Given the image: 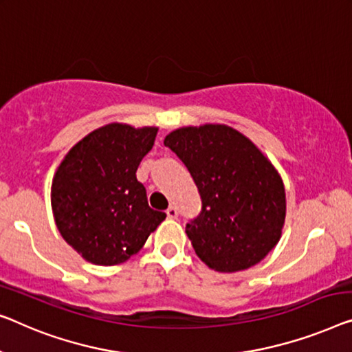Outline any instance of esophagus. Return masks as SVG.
<instances>
[{
	"instance_id": "34e87169",
	"label": "esophagus",
	"mask_w": 352,
	"mask_h": 352,
	"mask_svg": "<svg viewBox=\"0 0 352 352\" xmlns=\"http://www.w3.org/2000/svg\"><path fill=\"white\" fill-rule=\"evenodd\" d=\"M166 213H167V218H170V219H175L178 217V210L175 206H170L166 210Z\"/></svg>"
}]
</instances>
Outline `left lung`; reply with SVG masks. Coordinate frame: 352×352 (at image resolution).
<instances>
[{
  "label": "left lung",
  "instance_id": "1",
  "mask_svg": "<svg viewBox=\"0 0 352 352\" xmlns=\"http://www.w3.org/2000/svg\"><path fill=\"white\" fill-rule=\"evenodd\" d=\"M164 145L188 167L202 212L186 224L196 254L210 269H250L275 248L286 217L285 185L248 138L226 124L186 126Z\"/></svg>",
  "mask_w": 352,
  "mask_h": 352
}]
</instances>
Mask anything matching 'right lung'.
Returning <instances> with one entry per match:
<instances>
[{"mask_svg":"<svg viewBox=\"0 0 352 352\" xmlns=\"http://www.w3.org/2000/svg\"><path fill=\"white\" fill-rule=\"evenodd\" d=\"M158 128L110 123L67 151L52 182L61 237L83 259L117 265L139 253L166 213L150 208L135 172Z\"/></svg>","mask_w":352,"mask_h":352,"instance_id":"right-lung-1","label":"right lung"}]
</instances>
